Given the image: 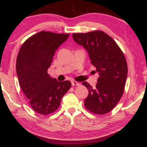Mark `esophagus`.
Segmentation results:
<instances>
[{"label": "esophagus", "instance_id": "34e87169", "mask_svg": "<svg viewBox=\"0 0 147 147\" xmlns=\"http://www.w3.org/2000/svg\"><path fill=\"white\" fill-rule=\"evenodd\" d=\"M71 85L73 86H79L80 85V83H78V82H76V81H71Z\"/></svg>", "mask_w": 147, "mask_h": 147}]
</instances>
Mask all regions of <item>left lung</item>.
<instances>
[{"mask_svg": "<svg viewBox=\"0 0 147 147\" xmlns=\"http://www.w3.org/2000/svg\"><path fill=\"white\" fill-rule=\"evenodd\" d=\"M72 37L87 50L92 64L99 74L96 87L86 82L82 83L89 92L84 106L92 113H108L123 94L128 74L124 55L114 40L103 31L74 33Z\"/></svg>", "mask_w": 147, "mask_h": 147, "instance_id": "1", "label": "left lung"}]
</instances>
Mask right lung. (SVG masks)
<instances>
[{"instance_id":"add662e5","label":"right lung","mask_w":147,"mask_h":147,"mask_svg":"<svg viewBox=\"0 0 147 147\" xmlns=\"http://www.w3.org/2000/svg\"><path fill=\"white\" fill-rule=\"evenodd\" d=\"M69 36L41 31L26 40L18 53L16 69L20 87L33 110L42 115L55 112L71 88L69 81L58 82L47 74L55 51Z\"/></svg>"}]
</instances>
